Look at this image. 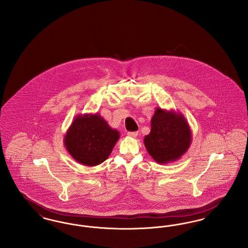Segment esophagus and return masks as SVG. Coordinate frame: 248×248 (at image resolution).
I'll return each mask as SVG.
<instances>
[{"label":"esophagus","instance_id":"1","mask_svg":"<svg viewBox=\"0 0 248 248\" xmlns=\"http://www.w3.org/2000/svg\"><path fill=\"white\" fill-rule=\"evenodd\" d=\"M127 135L131 137V138H137L138 136V132H128Z\"/></svg>","mask_w":248,"mask_h":248}]
</instances>
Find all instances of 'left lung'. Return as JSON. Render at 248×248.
Here are the masks:
<instances>
[{
  "label": "left lung",
  "mask_w": 248,
  "mask_h": 248,
  "mask_svg": "<svg viewBox=\"0 0 248 248\" xmlns=\"http://www.w3.org/2000/svg\"><path fill=\"white\" fill-rule=\"evenodd\" d=\"M151 126L150 134L144 138V145L156 163L165 165L176 162L189 150L191 130L181 112L157 107Z\"/></svg>",
  "instance_id": "obj_1"
}]
</instances>
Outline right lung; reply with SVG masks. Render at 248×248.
Listing matches in <instances>:
<instances>
[{
  "instance_id": "obj_1",
  "label": "right lung",
  "mask_w": 248,
  "mask_h": 248,
  "mask_svg": "<svg viewBox=\"0 0 248 248\" xmlns=\"http://www.w3.org/2000/svg\"><path fill=\"white\" fill-rule=\"evenodd\" d=\"M120 138L98 112L78 114L64 136V145L71 157L86 166L100 165L110 155Z\"/></svg>"
}]
</instances>
